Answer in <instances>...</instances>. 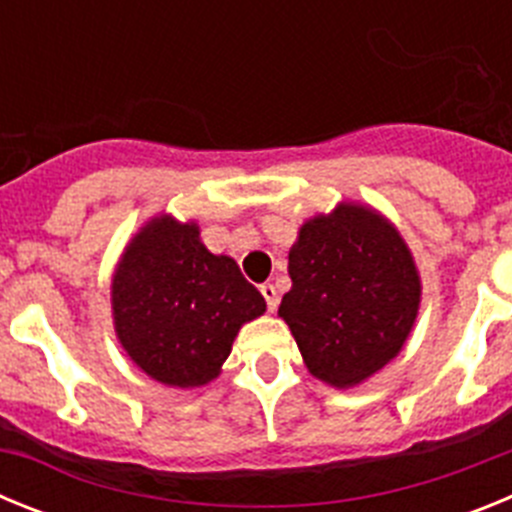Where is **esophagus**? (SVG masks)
<instances>
[{"label": "esophagus", "instance_id": "1", "mask_svg": "<svg viewBox=\"0 0 512 512\" xmlns=\"http://www.w3.org/2000/svg\"><path fill=\"white\" fill-rule=\"evenodd\" d=\"M261 295H264L266 307H269L271 312L277 310V307H279V292H277V287H274V284H261Z\"/></svg>", "mask_w": 512, "mask_h": 512}]
</instances>
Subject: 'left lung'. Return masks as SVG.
<instances>
[{
    "label": "left lung",
    "mask_w": 512,
    "mask_h": 512,
    "mask_svg": "<svg viewBox=\"0 0 512 512\" xmlns=\"http://www.w3.org/2000/svg\"><path fill=\"white\" fill-rule=\"evenodd\" d=\"M289 277L279 315L315 377L354 387L400 354L420 279L408 246L377 212L341 205L302 225Z\"/></svg>",
    "instance_id": "obj_1"
}]
</instances>
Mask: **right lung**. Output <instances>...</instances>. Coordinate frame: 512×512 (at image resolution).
<instances>
[{"label":"right lung","instance_id":"add662e5","mask_svg":"<svg viewBox=\"0 0 512 512\" xmlns=\"http://www.w3.org/2000/svg\"><path fill=\"white\" fill-rule=\"evenodd\" d=\"M117 338L158 382L200 387L217 377L238 328L266 310L228 256H215L194 223L158 217L130 243L112 279Z\"/></svg>","mask_w":512,"mask_h":512}]
</instances>
